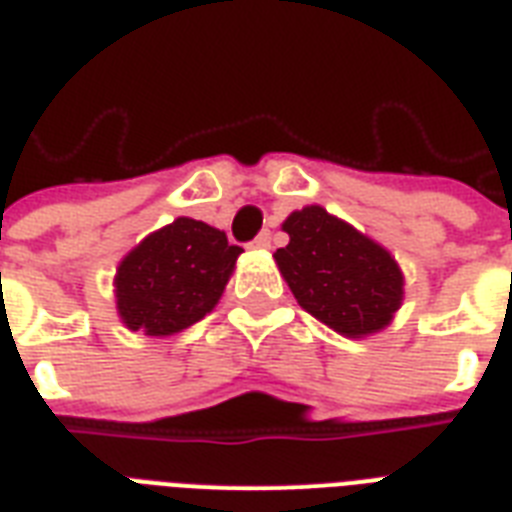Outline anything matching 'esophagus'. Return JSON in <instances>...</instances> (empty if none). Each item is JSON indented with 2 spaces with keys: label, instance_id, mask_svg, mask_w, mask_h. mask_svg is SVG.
<instances>
[{
  "label": "esophagus",
  "instance_id": "esophagus-1",
  "mask_svg": "<svg viewBox=\"0 0 512 512\" xmlns=\"http://www.w3.org/2000/svg\"><path fill=\"white\" fill-rule=\"evenodd\" d=\"M252 249H271V231H263L252 241Z\"/></svg>",
  "mask_w": 512,
  "mask_h": 512
}]
</instances>
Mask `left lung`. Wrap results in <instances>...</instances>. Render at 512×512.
Returning a JSON list of instances; mask_svg holds the SVG:
<instances>
[{"instance_id":"8db88e82","label":"left lung","mask_w":512,"mask_h":512,"mask_svg":"<svg viewBox=\"0 0 512 512\" xmlns=\"http://www.w3.org/2000/svg\"><path fill=\"white\" fill-rule=\"evenodd\" d=\"M281 228L289 244L273 260L300 308L350 340L390 327L404 273L388 249L319 204L295 209Z\"/></svg>"}]
</instances>
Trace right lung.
I'll list each match as a JSON object with an SVG mask.
<instances>
[{
	"mask_svg": "<svg viewBox=\"0 0 512 512\" xmlns=\"http://www.w3.org/2000/svg\"><path fill=\"white\" fill-rule=\"evenodd\" d=\"M244 252L212 225L177 217L119 260L116 313L130 332L172 337L212 313Z\"/></svg>",
	"mask_w": 512,
	"mask_h": 512,
	"instance_id": "obj_1",
	"label": "right lung"
}]
</instances>
